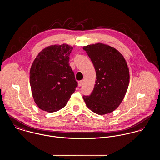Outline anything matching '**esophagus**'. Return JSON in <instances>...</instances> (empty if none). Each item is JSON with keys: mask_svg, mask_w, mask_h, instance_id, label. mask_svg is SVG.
<instances>
[{"mask_svg": "<svg viewBox=\"0 0 160 160\" xmlns=\"http://www.w3.org/2000/svg\"><path fill=\"white\" fill-rule=\"evenodd\" d=\"M82 83H83V81H79V82H78V86H79V87H81V86L82 85Z\"/></svg>", "mask_w": 160, "mask_h": 160, "instance_id": "obj_1", "label": "esophagus"}]
</instances>
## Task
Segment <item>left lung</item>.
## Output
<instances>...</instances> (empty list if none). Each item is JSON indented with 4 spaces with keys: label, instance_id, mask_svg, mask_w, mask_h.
Instances as JSON below:
<instances>
[{
    "label": "left lung",
    "instance_id": "1",
    "mask_svg": "<svg viewBox=\"0 0 160 160\" xmlns=\"http://www.w3.org/2000/svg\"><path fill=\"white\" fill-rule=\"evenodd\" d=\"M96 71L93 91L83 96L87 107L104 115L113 112L120 104L130 82L129 69L123 56L115 48L102 43L83 47Z\"/></svg>",
    "mask_w": 160,
    "mask_h": 160
}]
</instances>
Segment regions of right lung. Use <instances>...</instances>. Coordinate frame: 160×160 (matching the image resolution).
Masks as SVG:
<instances>
[{"mask_svg": "<svg viewBox=\"0 0 160 160\" xmlns=\"http://www.w3.org/2000/svg\"><path fill=\"white\" fill-rule=\"evenodd\" d=\"M73 47L66 44L52 45L43 49L30 70V84L34 101L48 112L65 106L78 86L70 66Z\"/></svg>", "mask_w": 160, "mask_h": 160, "instance_id": "obj_1", "label": "right lung"}]
</instances>
